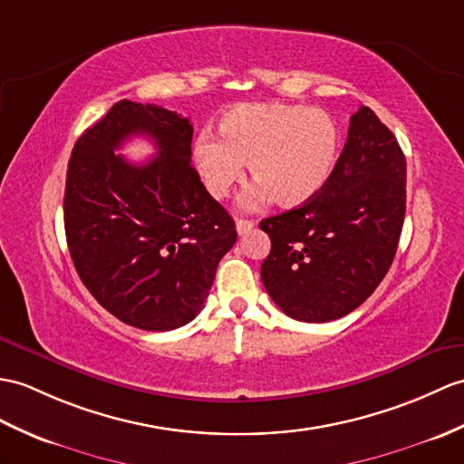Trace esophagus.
<instances>
[{
    "label": "esophagus",
    "mask_w": 464,
    "mask_h": 464,
    "mask_svg": "<svg viewBox=\"0 0 464 464\" xmlns=\"http://www.w3.org/2000/svg\"><path fill=\"white\" fill-rule=\"evenodd\" d=\"M235 225H237V233H239V235H246L255 227V223L249 221V219H237Z\"/></svg>",
    "instance_id": "esophagus-1"
}]
</instances>
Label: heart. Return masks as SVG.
Here are the masks:
<instances>
[{
  "instance_id": "heart-1",
  "label": "heart",
  "mask_w": 464,
  "mask_h": 464,
  "mask_svg": "<svg viewBox=\"0 0 464 464\" xmlns=\"http://www.w3.org/2000/svg\"><path fill=\"white\" fill-rule=\"evenodd\" d=\"M342 136L320 109L286 102L241 104L219 121V138L201 132L193 160L213 198H227L249 161L255 188L243 198L251 208L275 199L295 208L316 198L336 171Z\"/></svg>"
}]
</instances>
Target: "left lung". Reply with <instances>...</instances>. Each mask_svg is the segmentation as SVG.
I'll return each instance as SVG.
<instances>
[{
	"instance_id": "obj_1",
	"label": "left lung",
	"mask_w": 464,
	"mask_h": 464,
	"mask_svg": "<svg viewBox=\"0 0 464 464\" xmlns=\"http://www.w3.org/2000/svg\"><path fill=\"white\" fill-rule=\"evenodd\" d=\"M405 218V156L368 106L350 118L336 171L316 198L261 221L268 296L286 316L350 314L390 271Z\"/></svg>"
}]
</instances>
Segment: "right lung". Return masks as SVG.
<instances>
[{"label":"right lung","instance_id":"right-lung-1","mask_svg":"<svg viewBox=\"0 0 464 464\" xmlns=\"http://www.w3.org/2000/svg\"><path fill=\"white\" fill-rule=\"evenodd\" d=\"M138 133L159 148L146 165L113 152ZM191 136L189 118L121 101L86 128L69 160L64 233L74 268L96 303L140 330L196 318L237 241L231 215L191 166Z\"/></svg>","mask_w":464,"mask_h":464}]
</instances>
